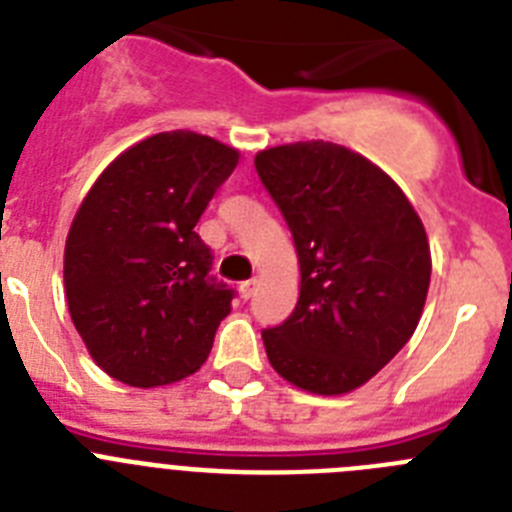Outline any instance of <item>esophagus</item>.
<instances>
[{"instance_id":"1","label":"esophagus","mask_w":512,"mask_h":512,"mask_svg":"<svg viewBox=\"0 0 512 512\" xmlns=\"http://www.w3.org/2000/svg\"><path fill=\"white\" fill-rule=\"evenodd\" d=\"M256 284H259V279H256V277L246 279V282L241 284V295L246 297V300H248V297H253V292H256Z\"/></svg>"}]
</instances>
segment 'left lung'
<instances>
[{"label": "left lung", "mask_w": 512, "mask_h": 512, "mask_svg": "<svg viewBox=\"0 0 512 512\" xmlns=\"http://www.w3.org/2000/svg\"><path fill=\"white\" fill-rule=\"evenodd\" d=\"M256 171L295 238L300 300L264 330L269 364L312 395L359 390L418 328L431 246L392 176L328 140L256 153Z\"/></svg>", "instance_id": "left-lung-1"}]
</instances>
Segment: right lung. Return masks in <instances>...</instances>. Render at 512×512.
Returning a JSON list of instances; mask_svg holds the SVG:
<instances>
[{
	"mask_svg": "<svg viewBox=\"0 0 512 512\" xmlns=\"http://www.w3.org/2000/svg\"><path fill=\"white\" fill-rule=\"evenodd\" d=\"M238 158L210 135L156 133L122 151L76 210L66 302L89 356L117 382L174 384L210 356L233 289L210 277L194 225Z\"/></svg>",
	"mask_w": 512,
	"mask_h": 512,
	"instance_id": "add662e5",
	"label": "right lung"
}]
</instances>
